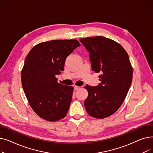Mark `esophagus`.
I'll return each instance as SVG.
<instances>
[{
  "mask_svg": "<svg viewBox=\"0 0 153 153\" xmlns=\"http://www.w3.org/2000/svg\"><path fill=\"white\" fill-rule=\"evenodd\" d=\"M74 90H75V91H77V90H79V89H80V87L75 85V86L74 87Z\"/></svg>",
  "mask_w": 153,
  "mask_h": 153,
  "instance_id": "esophagus-1",
  "label": "esophagus"
}]
</instances>
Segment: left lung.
Masks as SVG:
<instances>
[{"mask_svg":"<svg viewBox=\"0 0 153 153\" xmlns=\"http://www.w3.org/2000/svg\"><path fill=\"white\" fill-rule=\"evenodd\" d=\"M89 52L92 69L100 72L97 86L86 85L84 106L90 116L104 118L114 114L125 100L131 86L133 68L128 55L118 43L97 36L81 38Z\"/></svg>","mask_w":153,"mask_h":153,"instance_id":"1","label":"left lung"}]
</instances>
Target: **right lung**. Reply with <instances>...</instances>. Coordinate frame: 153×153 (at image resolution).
I'll return each instance as SVG.
<instances>
[{
    "label": "right lung",
    "instance_id": "right-lung-1",
    "mask_svg": "<svg viewBox=\"0 0 153 153\" xmlns=\"http://www.w3.org/2000/svg\"><path fill=\"white\" fill-rule=\"evenodd\" d=\"M81 44L76 39H56L35 45L21 72L22 87L30 107L42 118L56 122L65 117L74 88L58 82L68 56Z\"/></svg>",
    "mask_w": 153,
    "mask_h": 153
}]
</instances>
